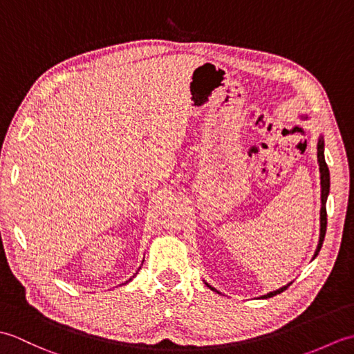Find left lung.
<instances>
[{"instance_id":"obj_1","label":"left lung","mask_w":354,"mask_h":354,"mask_svg":"<svg viewBox=\"0 0 354 354\" xmlns=\"http://www.w3.org/2000/svg\"><path fill=\"white\" fill-rule=\"evenodd\" d=\"M303 120H307V115H301ZM318 164H319V175H321V213H319V223H321V228H319V242H318V246H317V251H315V255L313 259L317 257L321 246H322V242H324V237H326V231H327V209H326V204H327V196L330 193V171H328V167H327V162H326V158H324V138L319 137L318 140ZM205 284L208 286L209 289H212L213 292H217L221 293L217 289H214L213 286H209L207 281ZM290 286V283H288L286 286H283V288L277 289L274 292H269L266 293V295H261L260 298L261 299H268L270 297H275L277 293H281L283 290H286Z\"/></svg>"}]
</instances>
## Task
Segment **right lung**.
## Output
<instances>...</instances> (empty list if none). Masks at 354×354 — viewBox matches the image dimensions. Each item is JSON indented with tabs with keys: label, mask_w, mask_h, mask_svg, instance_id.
Wrapping results in <instances>:
<instances>
[{
	"label": "right lung",
	"mask_w": 354,
	"mask_h": 354,
	"mask_svg": "<svg viewBox=\"0 0 354 354\" xmlns=\"http://www.w3.org/2000/svg\"><path fill=\"white\" fill-rule=\"evenodd\" d=\"M142 261H145V260H142ZM140 269H141V268H140ZM133 277H135V275H133ZM133 277H132V278H133ZM132 278H129V280H127V281H126V283H129V281H131V280H132Z\"/></svg>",
	"instance_id": "obj_1"
}]
</instances>
